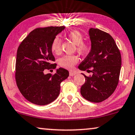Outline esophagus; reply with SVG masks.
<instances>
[{
	"instance_id": "34e87169",
	"label": "esophagus",
	"mask_w": 135,
	"mask_h": 135,
	"mask_svg": "<svg viewBox=\"0 0 135 135\" xmlns=\"http://www.w3.org/2000/svg\"><path fill=\"white\" fill-rule=\"evenodd\" d=\"M76 74V73L75 72H73V71H70V73H69V75L70 76H75Z\"/></svg>"
}]
</instances>
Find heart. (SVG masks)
Returning <instances> with one entry per match:
<instances>
[{
	"mask_svg": "<svg viewBox=\"0 0 135 135\" xmlns=\"http://www.w3.org/2000/svg\"><path fill=\"white\" fill-rule=\"evenodd\" d=\"M68 38L71 40L76 46L77 52L81 55L88 53L90 49V45L86 41H83V34L79 30H73L67 33ZM61 40L59 37L53 39L51 45V49L54 54H57L60 52ZM79 59L75 55H65L59 60V64L62 67L67 69H72L74 65L78 62Z\"/></svg>",
	"mask_w": 135,
	"mask_h": 135,
	"instance_id": "heart-1",
	"label": "heart"
}]
</instances>
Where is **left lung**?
Segmentation results:
<instances>
[{
  "label": "left lung",
  "instance_id": "left-lung-1",
  "mask_svg": "<svg viewBox=\"0 0 135 135\" xmlns=\"http://www.w3.org/2000/svg\"><path fill=\"white\" fill-rule=\"evenodd\" d=\"M89 32L90 52L78 68L87 71L91 68L93 74L89 77L83 74L86 82L81 87V94L89 102L99 103L109 98L116 89L122 60L120 51L109 33L94 28Z\"/></svg>",
  "mask_w": 135,
  "mask_h": 135
}]
</instances>
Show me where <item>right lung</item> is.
<instances>
[{
  "instance_id": "right-lung-1",
  "label": "right lung",
  "mask_w": 135,
  "mask_h": 135,
  "mask_svg": "<svg viewBox=\"0 0 135 135\" xmlns=\"http://www.w3.org/2000/svg\"><path fill=\"white\" fill-rule=\"evenodd\" d=\"M64 29V26L37 28L18 48L15 66L17 86L24 97L35 105H46L54 101L60 94V83L69 75L68 70L62 68L54 75L44 74L45 70L56 68L51 45Z\"/></svg>"
}]
</instances>
